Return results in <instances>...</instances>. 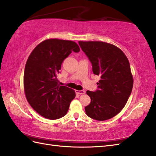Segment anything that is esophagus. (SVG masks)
<instances>
[{"label": "esophagus", "instance_id": "34e87169", "mask_svg": "<svg viewBox=\"0 0 156 156\" xmlns=\"http://www.w3.org/2000/svg\"><path fill=\"white\" fill-rule=\"evenodd\" d=\"M76 93H77L78 94H85L86 91L84 90H76Z\"/></svg>", "mask_w": 156, "mask_h": 156}]
</instances>
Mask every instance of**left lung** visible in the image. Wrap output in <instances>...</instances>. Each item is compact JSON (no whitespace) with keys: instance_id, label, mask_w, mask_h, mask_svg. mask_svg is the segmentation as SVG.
Returning <instances> with one entry per match:
<instances>
[{"instance_id":"obj_1","label":"left lung","mask_w":156,"mask_h":156,"mask_svg":"<svg viewBox=\"0 0 156 156\" xmlns=\"http://www.w3.org/2000/svg\"><path fill=\"white\" fill-rule=\"evenodd\" d=\"M92 66L94 74L101 77L97 90L87 92L90 97L86 113L97 121L108 120L120 112L131 95L133 85L130 64L120 49L102 41H78Z\"/></svg>"}]
</instances>
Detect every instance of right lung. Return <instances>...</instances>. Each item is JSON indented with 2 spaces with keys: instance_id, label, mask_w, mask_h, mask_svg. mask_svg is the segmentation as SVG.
<instances>
[{
  "instance_id": "1",
  "label": "right lung",
  "mask_w": 156,
  "mask_h": 156,
  "mask_svg": "<svg viewBox=\"0 0 156 156\" xmlns=\"http://www.w3.org/2000/svg\"><path fill=\"white\" fill-rule=\"evenodd\" d=\"M80 51L74 41L49 39L36 46L29 56L23 78L25 93L29 105L42 117L54 120L67 113L76 93L59 85L57 76L72 51Z\"/></svg>"
}]
</instances>
